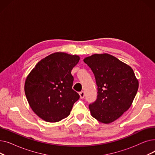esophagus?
Segmentation results:
<instances>
[{
    "label": "esophagus",
    "instance_id": "esophagus-1",
    "mask_svg": "<svg viewBox=\"0 0 155 155\" xmlns=\"http://www.w3.org/2000/svg\"><path fill=\"white\" fill-rule=\"evenodd\" d=\"M80 98L81 99H84V97H85V92L84 91H82L80 92Z\"/></svg>",
    "mask_w": 155,
    "mask_h": 155
}]
</instances>
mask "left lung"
<instances>
[{"mask_svg":"<svg viewBox=\"0 0 155 155\" xmlns=\"http://www.w3.org/2000/svg\"><path fill=\"white\" fill-rule=\"evenodd\" d=\"M84 61L94 74L95 101L89 104L93 117L104 124L116 120L131 107L139 87L133 70L109 54H94Z\"/></svg>","mask_w":155,"mask_h":155,"instance_id":"8db88e82","label":"left lung"}]
</instances>
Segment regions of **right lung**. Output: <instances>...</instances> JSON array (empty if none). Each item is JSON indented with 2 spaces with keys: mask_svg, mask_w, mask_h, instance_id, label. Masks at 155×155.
<instances>
[{
  "mask_svg": "<svg viewBox=\"0 0 155 155\" xmlns=\"http://www.w3.org/2000/svg\"><path fill=\"white\" fill-rule=\"evenodd\" d=\"M80 57L54 53L39 61L26 78L24 91L32 110L44 120L58 122L68 117L79 94L72 89L71 71Z\"/></svg>",
  "mask_w": 155,
  "mask_h": 155,
  "instance_id": "add662e5",
  "label": "right lung"
}]
</instances>
